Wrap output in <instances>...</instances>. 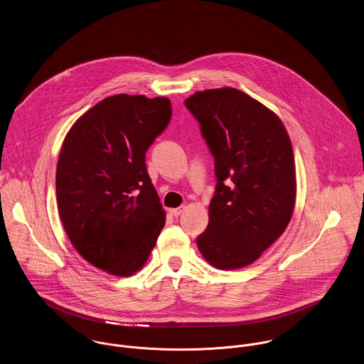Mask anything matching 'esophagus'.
Returning <instances> with one entry per match:
<instances>
[{
  "mask_svg": "<svg viewBox=\"0 0 364 364\" xmlns=\"http://www.w3.org/2000/svg\"><path fill=\"white\" fill-rule=\"evenodd\" d=\"M183 210H184V206H180V208H174V209H170L168 212H170V215H171V216L177 218V216H180V215L183 213Z\"/></svg>",
  "mask_w": 364,
  "mask_h": 364,
  "instance_id": "1",
  "label": "esophagus"
}]
</instances>
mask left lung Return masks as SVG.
Returning <instances> with one entry per match:
<instances>
[{"instance_id": "obj_1", "label": "left lung", "mask_w": 364, "mask_h": 364, "mask_svg": "<svg viewBox=\"0 0 364 364\" xmlns=\"http://www.w3.org/2000/svg\"><path fill=\"white\" fill-rule=\"evenodd\" d=\"M184 104L215 158L218 180L198 250L216 269L245 267L291 220L296 178L289 136L276 113L237 88L198 91Z\"/></svg>"}]
</instances>
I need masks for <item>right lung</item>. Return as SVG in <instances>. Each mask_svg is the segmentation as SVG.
<instances>
[{
	"mask_svg": "<svg viewBox=\"0 0 364 364\" xmlns=\"http://www.w3.org/2000/svg\"><path fill=\"white\" fill-rule=\"evenodd\" d=\"M170 117L166 97L117 94L84 113L62 144L56 165L60 222L75 250L113 276L139 272L165 225L145 152Z\"/></svg>",
	"mask_w": 364,
	"mask_h": 364,
	"instance_id": "right-lung-1",
	"label": "right lung"
}]
</instances>
